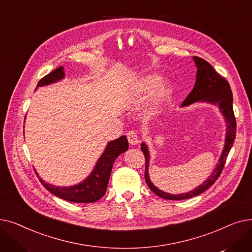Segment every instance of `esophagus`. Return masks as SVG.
I'll use <instances>...</instances> for the list:
<instances>
[{
    "label": "esophagus",
    "instance_id": "obj_1",
    "mask_svg": "<svg viewBox=\"0 0 252 252\" xmlns=\"http://www.w3.org/2000/svg\"><path fill=\"white\" fill-rule=\"evenodd\" d=\"M126 137H127V141L130 145H136L140 142L138 131H136V130H129L126 134Z\"/></svg>",
    "mask_w": 252,
    "mask_h": 252
}]
</instances>
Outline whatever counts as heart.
<instances>
[{"instance_id":"obj_1","label":"heart","mask_w":252,"mask_h":252,"mask_svg":"<svg viewBox=\"0 0 252 252\" xmlns=\"http://www.w3.org/2000/svg\"><path fill=\"white\" fill-rule=\"evenodd\" d=\"M158 83V78L156 77H148L145 79L142 84L141 90L142 92H149L151 89H153ZM167 88L164 85H160L158 86L156 91H155V94L153 96V100H152V107H156V106L159 105L167 96Z\"/></svg>"}]
</instances>
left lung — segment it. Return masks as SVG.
Wrapping results in <instances>:
<instances>
[{
	"label": "left lung",
	"mask_w": 252,
	"mask_h": 252,
	"mask_svg": "<svg viewBox=\"0 0 252 252\" xmlns=\"http://www.w3.org/2000/svg\"><path fill=\"white\" fill-rule=\"evenodd\" d=\"M194 61L197 66V76H196V83L191 91L188 97L184 100L183 106L190 105L197 101H203L214 103L219 105V107L222 114L226 117L227 122V137H226V145L222 151V154L220 158L219 164L217 165L215 171L202 185L195 190L180 194V195H170L168 193H164L157 189L154 185L150 182L148 176V163H149V153L146 145L144 143L141 145V150L145 156V181H146L148 187L150 190L164 199L168 200H183L188 199V198L194 197L201 194L205 190H207L211 185H214L215 182L219 179L220 175L221 174L222 168L226 163L227 157L231 148L233 147V144L236 138V118L234 115L233 110V94L231 91V87L228 81L224 77H222L214 67L204 59L194 56Z\"/></svg>",
	"instance_id": "obj_1"
}]
</instances>
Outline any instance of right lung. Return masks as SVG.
<instances>
[{
  "label": "right lung",
  "instance_id": "right-lung-1",
  "mask_svg": "<svg viewBox=\"0 0 252 252\" xmlns=\"http://www.w3.org/2000/svg\"><path fill=\"white\" fill-rule=\"evenodd\" d=\"M64 76L63 67H60L51 71L49 74L41 78L36 85V87H42L44 85H49L59 81ZM128 149V142L126 136H122L117 140H114L108 144L104 153L99 158L95 169L90 177L85 180L83 183L72 186L69 188H62L53 186L51 184L45 183L42 179H39L43 186L49 190L52 194H54L64 200L76 202V203H91L98 201L104 196L107 189V185L109 182L111 169L113 162L118 155ZM36 174V173H35ZM37 175V174H36Z\"/></svg>",
  "mask_w": 252,
  "mask_h": 252
}]
</instances>
